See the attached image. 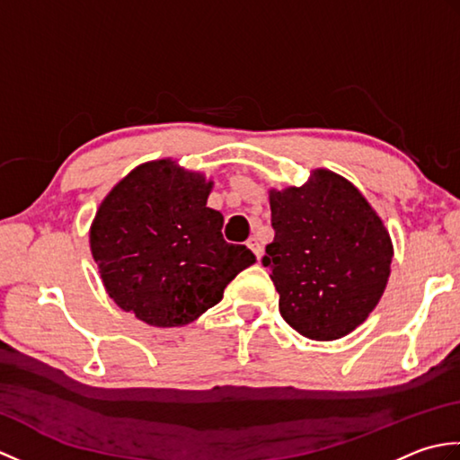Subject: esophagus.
<instances>
[{
	"label": "esophagus",
	"mask_w": 460,
	"mask_h": 460,
	"mask_svg": "<svg viewBox=\"0 0 460 460\" xmlns=\"http://www.w3.org/2000/svg\"><path fill=\"white\" fill-rule=\"evenodd\" d=\"M247 247L255 252V257L257 259H261V255H262V247H261V243H259V239L257 237H251L249 241H247Z\"/></svg>",
	"instance_id": "obj_1"
}]
</instances>
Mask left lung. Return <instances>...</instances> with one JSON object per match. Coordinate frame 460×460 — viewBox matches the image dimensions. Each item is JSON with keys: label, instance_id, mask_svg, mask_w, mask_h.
<instances>
[{"label": "left lung", "instance_id": "left-lung-1", "mask_svg": "<svg viewBox=\"0 0 460 460\" xmlns=\"http://www.w3.org/2000/svg\"><path fill=\"white\" fill-rule=\"evenodd\" d=\"M275 241L262 265L287 324L310 340L349 334L384 295L394 245L384 221L341 175L314 170L300 188L270 190Z\"/></svg>", "mask_w": 460, "mask_h": 460}]
</instances>
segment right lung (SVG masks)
Masks as SVG:
<instances>
[{
  "mask_svg": "<svg viewBox=\"0 0 460 460\" xmlns=\"http://www.w3.org/2000/svg\"><path fill=\"white\" fill-rule=\"evenodd\" d=\"M211 188L203 173L155 160L116 183L94 215L91 251L102 285L146 324H190L257 261L223 239V215L208 208Z\"/></svg>",
  "mask_w": 460,
  "mask_h": 460,
  "instance_id": "1",
  "label": "right lung"
}]
</instances>
